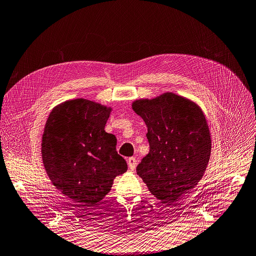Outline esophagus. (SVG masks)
Returning a JSON list of instances; mask_svg holds the SVG:
<instances>
[{"label": "esophagus", "instance_id": "obj_1", "mask_svg": "<svg viewBox=\"0 0 256 256\" xmlns=\"http://www.w3.org/2000/svg\"><path fill=\"white\" fill-rule=\"evenodd\" d=\"M128 164L130 170H134L136 168V158L134 157H130L128 159Z\"/></svg>", "mask_w": 256, "mask_h": 256}]
</instances>
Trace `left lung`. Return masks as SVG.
Instances as JSON below:
<instances>
[{
    "mask_svg": "<svg viewBox=\"0 0 256 256\" xmlns=\"http://www.w3.org/2000/svg\"><path fill=\"white\" fill-rule=\"evenodd\" d=\"M132 107L148 128L150 145L136 174L162 204L174 206L198 184L210 158L205 115L196 103L174 92L136 100Z\"/></svg>",
    "mask_w": 256,
    "mask_h": 256,
    "instance_id": "obj_1",
    "label": "left lung"
}]
</instances>
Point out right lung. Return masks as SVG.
<instances>
[{"instance_id":"add662e5","label":"right lung","mask_w":256,"mask_h":256,"mask_svg":"<svg viewBox=\"0 0 256 256\" xmlns=\"http://www.w3.org/2000/svg\"><path fill=\"white\" fill-rule=\"evenodd\" d=\"M111 108L86 99L54 107L42 138V158L55 187L90 209L111 190L113 180L128 170L116 151L118 140L105 132Z\"/></svg>"}]
</instances>
